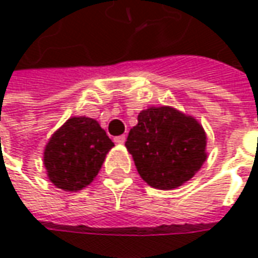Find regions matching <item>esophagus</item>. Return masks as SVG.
I'll return each mask as SVG.
<instances>
[{
  "label": "esophagus",
  "mask_w": 258,
  "mask_h": 258,
  "mask_svg": "<svg viewBox=\"0 0 258 258\" xmlns=\"http://www.w3.org/2000/svg\"><path fill=\"white\" fill-rule=\"evenodd\" d=\"M114 142L116 144H124L125 142V135H118V137H114Z\"/></svg>",
  "instance_id": "34e87169"
}]
</instances>
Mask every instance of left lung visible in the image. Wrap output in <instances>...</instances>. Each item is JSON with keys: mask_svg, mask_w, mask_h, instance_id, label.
<instances>
[{"mask_svg": "<svg viewBox=\"0 0 258 258\" xmlns=\"http://www.w3.org/2000/svg\"><path fill=\"white\" fill-rule=\"evenodd\" d=\"M125 146L144 181L173 189L189 181L206 160V134L190 116L173 107H149L138 114Z\"/></svg>", "mask_w": 258, "mask_h": 258, "instance_id": "obj_1", "label": "left lung"}]
</instances>
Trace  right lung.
Instances as JSON below:
<instances>
[{"mask_svg": "<svg viewBox=\"0 0 258 258\" xmlns=\"http://www.w3.org/2000/svg\"><path fill=\"white\" fill-rule=\"evenodd\" d=\"M112 146V140L94 118H69L45 146L48 177L60 189H83L98 175Z\"/></svg>", "mask_w": 258, "mask_h": 258, "instance_id": "add662e5", "label": "right lung"}]
</instances>
